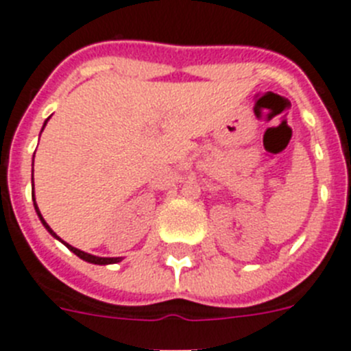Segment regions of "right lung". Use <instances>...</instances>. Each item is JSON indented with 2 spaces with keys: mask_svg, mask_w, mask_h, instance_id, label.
Returning <instances> with one entry per match:
<instances>
[{
  "mask_svg": "<svg viewBox=\"0 0 351 351\" xmlns=\"http://www.w3.org/2000/svg\"><path fill=\"white\" fill-rule=\"evenodd\" d=\"M47 121H49V119H47ZM47 121H45V124H43V128H45V125H47ZM42 131H43V129H42ZM33 201H34V191H33ZM34 210H36L38 217H40V220H42V223H43V226H45V229L49 230V232H50V234L53 236V238H58V234H56V232H53V230L50 229V227H49V223H47L45 220H43L42 213H40V210H38V206H36V201H34ZM58 239H61V238H58ZM61 241H62V239H61ZM62 243H64V241H62ZM64 245L68 246L69 250L73 252L75 255H78V257H80L82 261H85V262H90V264H99V266H106V264H117V262H121V261H122L121 257H96V255L85 254V252L78 250V248H75V246L68 245V243H64Z\"/></svg>",
  "mask_w": 351,
  "mask_h": 351,
  "instance_id": "1",
  "label": "right lung"
}]
</instances>
